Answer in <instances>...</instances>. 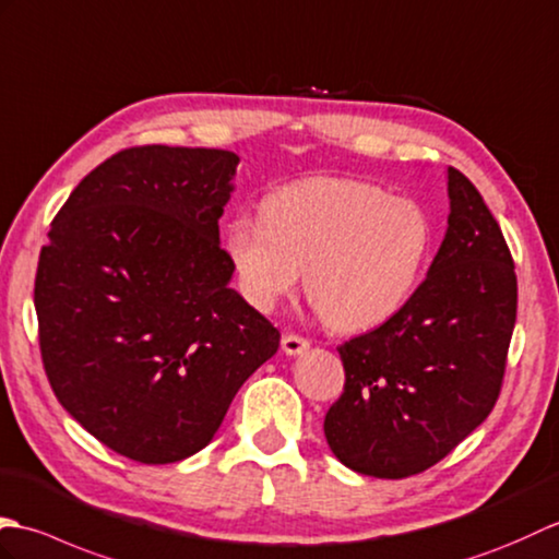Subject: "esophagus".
<instances>
[{
  "label": "esophagus",
  "instance_id": "obj_1",
  "mask_svg": "<svg viewBox=\"0 0 559 559\" xmlns=\"http://www.w3.org/2000/svg\"><path fill=\"white\" fill-rule=\"evenodd\" d=\"M308 349V340L299 337V334H284L282 337V352L287 356H299Z\"/></svg>",
  "mask_w": 559,
  "mask_h": 559
}]
</instances>
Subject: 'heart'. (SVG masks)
<instances>
[{"instance_id": "1", "label": "heart", "mask_w": 559, "mask_h": 559, "mask_svg": "<svg viewBox=\"0 0 559 559\" xmlns=\"http://www.w3.org/2000/svg\"><path fill=\"white\" fill-rule=\"evenodd\" d=\"M432 251L428 210L406 195L346 177H306L239 215L225 253L243 299L263 313L299 287L340 332L382 325L418 289Z\"/></svg>"}]
</instances>
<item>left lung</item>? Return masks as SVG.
I'll list each match as a JSON object with an SVG mask.
<instances>
[{
	"label": "left lung",
	"mask_w": 559,
	"mask_h": 559,
	"mask_svg": "<svg viewBox=\"0 0 559 559\" xmlns=\"http://www.w3.org/2000/svg\"><path fill=\"white\" fill-rule=\"evenodd\" d=\"M448 231L400 313L340 346L344 392L325 416L356 474L406 478L438 464L492 412L516 320V275L476 186L448 169Z\"/></svg>",
	"instance_id": "8db88e82"
}]
</instances>
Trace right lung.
I'll return each mask as SVG.
<instances>
[{"label":"right lung","mask_w":559,"mask_h":559,"mask_svg":"<svg viewBox=\"0 0 559 559\" xmlns=\"http://www.w3.org/2000/svg\"><path fill=\"white\" fill-rule=\"evenodd\" d=\"M239 155L143 145L95 167L40 251L45 373L71 418L121 456L171 464L215 438L280 332L229 287L219 217Z\"/></svg>","instance_id":"right-lung-1"}]
</instances>
